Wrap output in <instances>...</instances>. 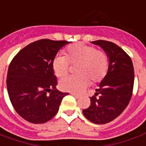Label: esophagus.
I'll use <instances>...</instances> for the list:
<instances>
[{"label": "esophagus", "mask_w": 146, "mask_h": 146, "mask_svg": "<svg viewBox=\"0 0 146 146\" xmlns=\"http://www.w3.org/2000/svg\"><path fill=\"white\" fill-rule=\"evenodd\" d=\"M71 94V95H73L74 98H80V96H79L78 94H74V93H71V94Z\"/></svg>", "instance_id": "obj_1"}]
</instances>
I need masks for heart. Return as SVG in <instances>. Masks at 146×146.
<instances>
[{"label":"heart","mask_w":146,"mask_h":146,"mask_svg":"<svg viewBox=\"0 0 146 146\" xmlns=\"http://www.w3.org/2000/svg\"><path fill=\"white\" fill-rule=\"evenodd\" d=\"M65 56H57L52 60V69L57 77H65L69 72L70 64L78 65V76L67 77L60 81V89L72 93H81L90 86V81L98 83L106 77L110 69V58L103 50L93 45L77 43L67 47Z\"/></svg>","instance_id":"obj_1"}]
</instances>
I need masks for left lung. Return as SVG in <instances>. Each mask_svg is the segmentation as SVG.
<instances>
[{
  "mask_svg": "<svg viewBox=\"0 0 146 146\" xmlns=\"http://www.w3.org/2000/svg\"><path fill=\"white\" fill-rule=\"evenodd\" d=\"M98 44L110 58V69L101 81L97 93L90 98L91 104L82 113L94 124H106L114 120L125 110L132 98L134 69L130 56L117 44L98 40Z\"/></svg>",
  "mask_w": 146,
  "mask_h": 146,
  "instance_id": "1",
  "label": "left lung"
}]
</instances>
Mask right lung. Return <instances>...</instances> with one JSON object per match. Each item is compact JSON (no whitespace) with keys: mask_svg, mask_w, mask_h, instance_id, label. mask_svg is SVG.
<instances>
[{"mask_svg":"<svg viewBox=\"0 0 146 146\" xmlns=\"http://www.w3.org/2000/svg\"><path fill=\"white\" fill-rule=\"evenodd\" d=\"M66 40L41 39L20 50L7 73V90L16 112L33 124L47 122L56 114L68 93L56 89L52 60Z\"/></svg>","mask_w":146,"mask_h":146,"instance_id":"1","label":"right lung"}]
</instances>
